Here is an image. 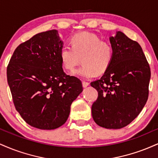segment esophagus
<instances>
[{
    "instance_id": "obj_1",
    "label": "esophagus",
    "mask_w": 158,
    "mask_h": 158,
    "mask_svg": "<svg viewBox=\"0 0 158 158\" xmlns=\"http://www.w3.org/2000/svg\"><path fill=\"white\" fill-rule=\"evenodd\" d=\"M88 85H89V83H88V82H87V81H82L83 88H87Z\"/></svg>"
}]
</instances>
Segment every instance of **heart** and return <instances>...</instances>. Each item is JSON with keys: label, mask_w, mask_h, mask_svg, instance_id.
Masks as SVG:
<instances>
[{"label": "heart", "mask_w": 158, "mask_h": 158, "mask_svg": "<svg viewBox=\"0 0 158 158\" xmlns=\"http://www.w3.org/2000/svg\"><path fill=\"white\" fill-rule=\"evenodd\" d=\"M70 47L64 46L60 50V59L63 67L68 71H73L81 60L82 67L74 71L73 76L90 79L108 70L114 57L111 44L102 41L99 36L89 32L73 35Z\"/></svg>", "instance_id": "heart-1"}]
</instances>
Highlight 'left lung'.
I'll use <instances>...</instances> for the list:
<instances>
[{"label":"left lung","instance_id":"obj_1","mask_svg":"<svg viewBox=\"0 0 158 158\" xmlns=\"http://www.w3.org/2000/svg\"><path fill=\"white\" fill-rule=\"evenodd\" d=\"M109 40L113 60L102 77L90 83L98 91L91 112L98 126L119 129L131 123L146 105L151 71L137 41L120 31Z\"/></svg>","mask_w":158,"mask_h":158}]
</instances>
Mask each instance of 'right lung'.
Wrapping results in <instances>:
<instances>
[{"label":"right lung","mask_w":158,"mask_h":158,"mask_svg":"<svg viewBox=\"0 0 158 158\" xmlns=\"http://www.w3.org/2000/svg\"><path fill=\"white\" fill-rule=\"evenodd\" d=\"M63 44L56 30L40 32L15 49L7 67L16 110L39 129L64 124L72 102L83 90L80 79L63 70L59 56Z\"/></svg>","instance_id":"add662e5"}]
</instances>
